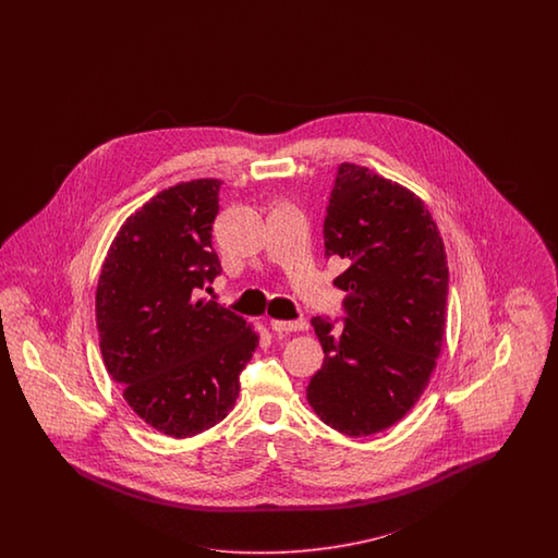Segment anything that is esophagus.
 Instances as JSON below:
<instances>
[{"label": "esophagus", "instance_id": "esophagus-1", "mask_svg": "<svg viewBox=\"0 0 558 558\" xmlns=\"http://www.w3.org/2000/svg\"><path fill=\"white\" fill-rule=\"evenodd\" d=\"M270 327L274 331H278V333H292V331H304L308 327V323L304 322V319H296V322H278V319H274L270 323Z\"/></svg>", "mask_w": 558, "mask_h": 558}]
</instances>
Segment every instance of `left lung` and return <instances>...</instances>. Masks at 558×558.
Instances as JSON below:
<instances>
[{
  "label": "left lung",
  "instance_id": "1",
  "mask_svg": "<svg viewBox=\"0 0 558 558\" xmlns=\"http://www.w3.org/2000/svg\"><path fill=\"white\" fill-rule=\"evenodd\" d=\"M325 255L350 266L343 323L311 325L325 360L306 401L339 434L362 438L420 401L444 343L448 259L422 198L372 169L341 163L323 225Z\"/></svg>",
  "mask_w": 558,
  "mask_h": 558
}]
</instances>
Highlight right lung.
I'll list each match as a JSON object with an SVG mask.
<instances>
[{
	"instance_id": "add662e5",
	"label": "right lung",
	"mask_w": 558,
	"mask_h": 558,
	"mask_svg": "<svg viewBox=\"0 0 558 558\" xmlns=\"http://www.w3.org/2000/svg\"><path fill=\"white\" fill-rule=\"evenodd\" d=\"M217 178L180 182L122 222L101 264L96 325L106 371L136 415L169 438L222 422L257 333L196 299L220 274L213 250Z\"/></svg>"
}]
</instances>
